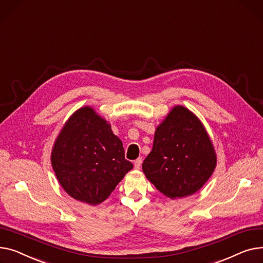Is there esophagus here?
I'll list each match as a JSON object with an SVG mask.
<instances>
[{
	"mask_svg": "<svg viewBox=\"0 0 263 263\" xmlns=\"http://www.w3.org/2000/svg\"><path fill=\"white\" fill-rule=\"evenodd\" d=\"M141 163H142V158H138L134 161V165H135V168H140L141 166Z\"/></svg>",
	"mask_w": 263,
	"mask_h": 263,
	"instance_id": "esophagus-1",
	"label": "esophagus"
}]
</instances>
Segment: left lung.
<instances>
[{"label":"left lung","mask_w":263,"mask_h":263,"mask_svg":"<svg viewBox=\"0 0 263 263\" xmlns=\"http://www.w3.org/2000/svg\"><path fill=\"white\" fill-rule=\"evenodd\" d=\"M215 165L217 155L202 122L178 105L156 128L142 170L162 194L174 199L197 192Z\"/></svg>","instance_id":"1"}]
</instances>
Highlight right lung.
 <instances>
[{
	"label": "right lung",
	"instance_id": "right-lung-1",
	"mask_svg": "<svg viewBox=\"0 0 263 263\" xmlns=\"http://www.w3.org/2000/svg\"><path fill=\"white\" fill-rule=\"evenodd\" d=\"M51 161L64 190L89 205L104 202L133 168L110 124L89 106L67 121L54 143Z\"/></svg>",
	"mask_w": 263,
	"mask_h": 263
}]
</instances>
